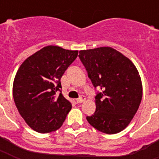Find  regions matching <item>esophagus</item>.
<instances>
[{
  "label": "esophagus",
  "mask_w": 159,
  "mask_h": 159,
  "mask_svg": "<svg viewBox=\"0 0 159 159\" xmlns=\"http://www.w3.org/2000/svg\"><path fill=\"white\" fill-rule=\"evenodd\" d=\"M84 100H85V97H80L79 98H77V103H82V102H84Z\"/></svg>",
  "instance_id": "1"
}]
</instances>
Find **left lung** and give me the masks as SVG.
Masks as SVG:
<instances>
[{
    "label": "left lung",
    "instance_id": "obj_1",
    "mask_svg": "<svg viewBox=\"0 0 159 159\" xmlns=\"http://www.w3.org/2000/svg\"><path fill=\"white\" fill-rule=\"evenodd\" d=\"M95 88H100L96 111L88 123L102 133L113 134L128 125L143 95L139 72L128 57L110 47L81 50L78 55Z\"/></svg>",
    "mask_w": 159,
    "mask_h": 159
}]
</instances>
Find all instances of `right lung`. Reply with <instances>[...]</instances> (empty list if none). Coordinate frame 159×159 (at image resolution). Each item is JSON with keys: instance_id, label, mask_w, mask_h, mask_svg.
<instances>
[{"instance_id": "obj_1", "label": "right lung", "mask_w": 159, "mask_h": 159, "mask_svg": "<svg viewBox=\"0 0 159 159\" xmlns=\"http://www.w3.org/2000/svg\"><path fill=\"white\" fill-rule=\"evenodd\" d=\"M77 53V50L46 46L29 57L17 71L14 101L19 113L34 130L48 133L64 122L72 104L62 96L60 80Z\"/></svg>"}]
</instances>
